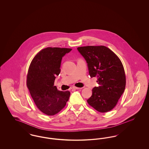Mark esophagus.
<instances>
[{
  "label": "esophagus",
  "instance_id": "1",
  "mask_svg": "<svg viewBox=\"0 0 149 149\" xmlns=\"http://www.w3.org/2000/svg\"><path fill=\"white\" fill-rule=\"evenodd\" d=\"M81 89V88H78V87H75V86H73L72 88V90H77V89Z\"/></svg>",
  "mask_w": 149,
  "mask_h": 149
}]
</instances>
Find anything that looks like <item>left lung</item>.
<instances>
[{
	"label": "left lung",
	"instance_id": "obj_1",
	"mask_svg": "<svg viewBox=\"0 0 149 149\" xmlns=\"http://www.w3.org/2000/svg\"><path fill=\"white\" fill-rule=\"evenodd\" d=\"M85 58L91 78H97L99 86L92 89L88 104L102 113L110 111L117 104L124 92L126 77L120 59L104 46L78 47Z\"/></svg>",
	"mask_w": 149,
	"mask_h": 149
}]
</instances>
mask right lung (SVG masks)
<instances>
[{"label": "right lung", "mask_w": 149, "mask_h": 149, "mask_svg": "<svg viewBox=\"0 0 149 149\" xmlns=\"http://www.w3.org/2000/svg\"><path fill=\"white\" fill-rule=\"evenodd\" d=\"M71 49L47 47L40 51L29 67L27 86L36 106L49 116L59 112L70 97L69 91H60L54 86L60 72L63 57Z\"/></svg>", "instance_id": "1"}]
</instances>
